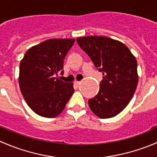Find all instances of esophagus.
<instances>
[{"label":"esophagus","instance_id":"obj_1","mask_svg":"<svg viewBox=\"0 0 157 157\" xmlns=\"http://www.w3.org/2000/svg\"><path fill=\"white\" fill-rule=\"evenodd\" d=\"M80 81H75V84L77 85V86H79V85H80Z\"/></svg>","mask_w":157,"mask_h":157}]
</instances>
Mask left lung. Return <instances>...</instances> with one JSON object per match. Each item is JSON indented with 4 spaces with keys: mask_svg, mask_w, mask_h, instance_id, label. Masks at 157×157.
I'll use <instances>...</instances> for the list:
<instances>
[{
    "mask_svg": "<svg viewBox=\"0 0 157 157\" xmlns=\"http://www.w3.org/2000/svg\"><path fill=\"white\" fill-rule=\"evenodd\" d=\"M77 42L103 75L99 93L89 99V106L100 118L115 116L128 105L137 89L135 57L124 43L105 36L78 37Z\"/></svg>",
    "mask_w": 157,
    "mask_h": 157,
    "instance_id": "8db88e82",
    "label": "left lung"
}]
</instances>
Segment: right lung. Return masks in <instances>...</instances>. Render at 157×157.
<instances>
[{
	"label": "right lung",
	"mask_w": 157,
	"mask_h": 157,
	"mask_svg": "<svg viewBox=\"0 0 157 157\" xmlns=\"http://www.w3.org/2000/svg\"><path fill=\"white\" fill-rule=\"evenodd\" d=\"M74 39H51L31 47L20 64L19 84L29 108L37 115L55 118L61 113L74 92V83L55 77Z\"/></svg>",
	"instance_id": "add662e5"
}]
</instances>
